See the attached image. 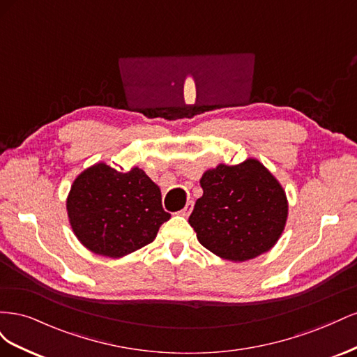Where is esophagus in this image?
Returning <instances> with one entry per match:
<instances>
[{
  "label": "esophagus",
  "instance_id": "34e87169",
  "mask_svg": "<svg viewBox=\"0 0 357 357\" xmlns=\"http://www.w3.org/2000/svg\"><path fill=\"white\" fill-rule=\"evenodd\" d=\"M192 210H193V201H189V202L186 204V207L183 208V210H180V214L185 215V218H188V215L190 214Z\"/></svg>",
  "mask_w": 357,
  "mask_h": 357
}]
</instances>
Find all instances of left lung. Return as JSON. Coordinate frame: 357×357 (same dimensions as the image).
I'll use <instances>...</instances> for the list:
<instances>
[{"label": "left lung", "mask_w": 357, "mask_h": 357, "mask_svg": "<svg viewBox=\"0 0 357 357\" xmlns=\"http://www.w3.org/2000/svg\"><path fill=\"white\" fill-rule=\"evenodd\" d=\"M202 197L189 223L210 252L243 262L268 252L282 235L287 219L283 188L261 162L247 159L204 172Z\"/></svg>", "instance_id": "left-lung-1"}]
</instances>
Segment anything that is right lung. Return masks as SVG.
Here are the masks:
<instances>
[{
    "label": "right lung",
    "mask_w": 357,
    "mask_h": 357,
    "mask_svg": "<svg viewBox=\"0 0 357 357\" xmlns=\"http://www.w3.org/2000/svg\"><path fill=\"white\" fill-rule=\"evenodd\" d=\"M71 228L96 255L122 257L152 243L171 214L146 172L96 164L74 180L67 199Z\"/></svg>",
    "instance_id": "obj_1"
}]
</instances>
